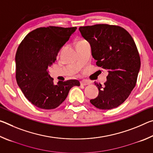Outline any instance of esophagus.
I'll use <instances>...</instances> for the list:
<instances>
[{
  "instance_id": "obj_1",
  "label": "esophagus",
  "mask_w": 153,
  "mask_h": 153,
  "mask_svg": "<svg viewBox=\"0 0 153 153\" xmlns=\"http://www.w3.org/2000/svg\"><path fill=\"white\" fill-rule=\"evenodd\" d=\"M80 84H81V85H82V86H86V85H89L90 84V82L89 81H88V80L83 79L80 82Z\"/></svg>"
}]
</instances>
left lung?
<instances>
[{
	"instance_id": "obj_1",
	"label": "left lung",
	"mask_w": 153,
	"mask_h": 153,
	"mask_svg": "<svg viewBox=\"0 0 153 153\" xmlns=\"http://www.w3.org/2000/svg\"><path fill=\"white\" fill-rule=\"evenodd\" d=\"M79 30L91 45L97 65L108 72L104 86L95 84L99 93L90 101L99 109L117 107L128 98L136 84L140 57L135 42L118 25L96 24L79 27Z\"/></svg>"
}]
</instances>
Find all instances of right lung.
I'll list each match as a JSON object with an SVG mask.
<instances>
[{"label": "right lung", "mask_w": 153, "mask_h": 153, "mask_svg": "<svg viewBox=\"0 0 153 153\" xmlns=\"http://www.w3.org/2000/svg\"><path fill=\"white\" fill-rule=\"evenodd\" d=\"M76 27L48 26L37 28L25 36L18 46L16 80L25 98L42 109L58 107L67 98L72 87L79 86L77 79L54 84L48 67L56 59L60 48L69 40Z\"/></svg>", "instance_id": "add662e5"}]
</instances>
